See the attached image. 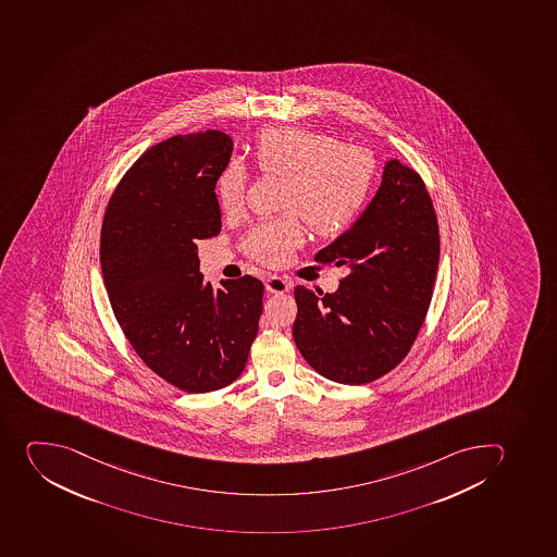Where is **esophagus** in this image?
Masks as SVG:
<instances>
[{
    "instance_id": "1",
    "label": "esophagus",
    "mask_w": 557,
    "mask_h": 557,
    "mask_svg": "<svg viewBox=\"0 0 557 557\" xmlns=\"http://www.w3.org/2000/svg\"><path fill=\"white\" fill-rule=\"evenodd\" d=\"M265 288L271 294H285V292L290 290V281L274 274V276L267 277Z\"/></svg>"
}]
</instances>
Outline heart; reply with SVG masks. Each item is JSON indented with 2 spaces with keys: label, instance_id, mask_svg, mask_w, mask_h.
I'll return each instance as SVG.
<instances>
[{
  "label": "heart",
  "instance_id": "obj_1",
  "mask_svg": "<svg viewBox=\"0 0 557 557\" xmlns=\"http://www.w3.org/2000/svg\"><path fill=\"white\" fill-rule=\"evenodd\" d=\"M255 159L263 174L285 177L281 208L290 210L256 224L246 236L247 252L267 265L285 263L301 244L299 214L315 235H338L355 222L373 188L374 159L366 148L311 128H267L256 139ZM246 186L244 166L225 164L216 180L220 206L240 208Z\"/></svg>",
  "mask_w": 557,
  "mask_h": 557
}]
</instances>
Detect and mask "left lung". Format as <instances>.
Listing matches in <instances>:
<instances>
[{"instance_id": "8db88e82", "label": "left lung", "mask_w": 557, "mask_h": 557, "mask_svg": "<svg viewBox=\"0 0 557 557\" xmlns=\"http://www.w3.org/2000/svg\"><path fill=\"white\" fill-rule=\"evenodd\" d=\"M344 267L337 290L297 286L294 341L317 373L346 385L398 366L423 326L440 265V225L418 172L391 159L357 222L319 250Z\"/></svg>"}]
</instances>
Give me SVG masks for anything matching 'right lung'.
Instances as JSON below:
<instances>
[{"label":"right lung","instance_id":"obj_1","mask_svg":"<svg viewBox=\"0 0 557 557\" xmlns=\"http://www.w3.org/2000/svg\"><path fill=\"white\" fill-rule=\"evenodd\" d=\"M233 139L220 131L161 141L127 170L103 216L100 263L117 324L153 373L211 393L246 368L263 310L252 276L213 288L197 242L219 235L214 186Z\"/></svg>","mask_w":557,"mask_h":557}]
</instances>
